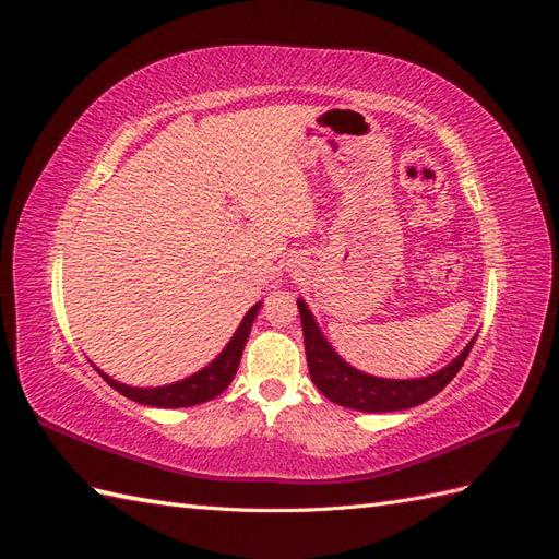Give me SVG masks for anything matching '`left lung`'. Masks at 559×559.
Returning a JSON list of instances; mask_svg holds the SVG:
<instances>
[{
  "instance_id": "left-lung-1",
  "label": "left lung",
  "mask_w": 559,
  "mask_h": 559,
  "mask_svg": "<svg viewBox=\"0 0 559 559\" xmlns=\"http://www.w3.org/2000/svg\"><path fill=\"white\" fill-rule=\"evenodd\" d=\"M298 312H300L302 341H306V357H308L312 382L329 401L345 405V408L361 411V413L405 411L429 401L431 396L441 392V389L456 373H460V368L464 366L473 343H476V337H473V341L462 349L460 357L433 376L415 378V380L373 378L368 373H361L357 368H352L347 361L337 357L326 337L321 335L312 312L300 298H298Z\"/></svg>"
}]
</instances>
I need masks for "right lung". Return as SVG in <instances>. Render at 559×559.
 <instances>
[{
	"instance_id": "right-lung-1",
	"label": "right lung",
	"mask_w": 559,
	"mask_h": 559,
	"mask_svg": "<svg viewBox=\"0 0 559 559\" xmlns=\"http://www.w3.org/2000/svg\"><path fill=\"white\" fill-rule=\"evenodd\" d=\"M259 308H261V302L249 308V312L240 321L238 331H235V335L230 337V343L224 347V352L218 354V357L210 366L198 370V373H193L191 378H183L175 384L142 389V386H128V384L116 382L109 376H105L103 370H97V373L103 376L105 382L109 386H114L118 394H123V396L138 401V403H144V405H154V408H186V405L205 403V401L222 394L224 389L233 382L235 373H238L247 337H249L253 319H257V314H259Z\"/></svg>"
}]
</instances>
